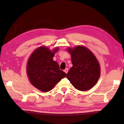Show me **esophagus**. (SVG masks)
I'll list each match as a JSON object with an SVG mask.
<instances>
[{
	"mask_svg": "<svg viewBox=\"0 0 124 124\" xmlns=\"http://www.w3.org/2000/svg\"><path fill=\"white\" fill-rule=\"evenodd\" d=\"M64 72H65L66 73H68V68H66V69L64 70Z\"/></svg>",
	"mask_w": 124,
	"mask_h": 124,
	"instance_id": "34e87169",
	"label": "esophagus"
}]
</instances>
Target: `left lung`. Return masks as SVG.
Segmentation results:
<instances>
[{
	"label": "left lung",
	"mask_w": 124,
	"mask_h": 124,
	"mask_svg": "<svg viewBox=\"0 0 124 124\" xmlns=\"http://www.w3.org/2000/svg\"><path fill=\"white\" fill-rule=\"evenodd\" d=\"M71 55L72 67L67 78L74 87L80 91L92 88L98 81L101 68L95 55L87 47L78 45L67 48Z\"/></svg>",
	"instance_id": "8db88e82"
}]
</instances>
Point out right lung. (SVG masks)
Listing matches in <instances>:
<instances>
[{"label":"right lung","mask_w":124,"mask_h":124,"mask_svg":"<svg viewBox=\"0 0 124 124\" xmlns=\"http://www.w3.org/2000/svg\"><path fill=\"white\" fill-rule=\"evenodd\" d=\"M58 51L59 47L51 51L48 47L42 46L36 49L28 59L26 71L29 80L35 87L43 92L52 90L67 75L53 60Z\"/></svg>","instance_id":"1"}]
</instances>
